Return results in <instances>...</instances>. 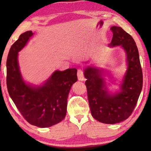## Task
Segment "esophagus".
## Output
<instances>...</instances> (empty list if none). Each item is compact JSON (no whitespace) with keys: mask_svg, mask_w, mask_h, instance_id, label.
Here are the masks:
<instances>
[{"mask_svg":"<svg viewBox=\"0 0 151 151\" xmlns=\"http://www.w3.org/2000/svg\"><path fill=\"white\" fill-rule=\"evenodd\" d=\"M77 76H78V78L79 81H84V73H83V71L81 69H78V72H77Z\"/></svg>","mask_w":151,"mask_h":151,"instance_id":"esophagus-1","label":"esophagus"}]
</instances>
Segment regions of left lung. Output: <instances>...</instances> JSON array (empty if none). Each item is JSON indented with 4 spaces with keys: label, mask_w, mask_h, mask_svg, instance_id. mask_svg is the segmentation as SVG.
Wrapping results in <instances>:
<instances>
[{
    "label": "left lung",
    "mask_w": 151,
    "mask_h": 151,
    "mask_svg": "<svg viewBox=\"0 0 151 151\" xmlns=\"http://www.w3.org/2000/svg\"><path fill=\"white\" fill-rule=\"evenodd\" d=\"M110 29L113 37L109 46H121L126 55L127 70L119 84V91L114 93L109 91L103 78L104 69L88 66L84 70L91 115L105 124L120 123L129 117L143 86L142 67L135 41L121 27L114 26Z\"/></svg>",
    "instance_id": "obj_1"
}]
</instances>
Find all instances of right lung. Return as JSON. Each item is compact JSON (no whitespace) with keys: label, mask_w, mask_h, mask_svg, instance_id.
Here are the masks:
<instances>
[{"label":"right lung","mask_w":151,"mask_h":151,"mask_svg":"<svg viewBox=\"0 0 151 151\" xmlns=\"http://www.w3.org/2000/svg\"><path fill=\"white\" fill-rule=\"evenodd\" d=\"M32 31L20 35L9 49L6 69L9 95L23 117L30 124L40 128L49 127L62 121L67 112L70 88L77 81V69L56 70L40 85L27 83L22 78L18 52L33 36Z\"/></svg>","instance_id":"1"}]
</instances>
